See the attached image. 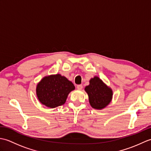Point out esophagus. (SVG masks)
<instances>
[{"instance_id":"34e87169","label":"esophagus","mask_w":151,"mask_h":151,"mask_svg":"<svg viewBox=\"0 0 151 151\" xmlns=\"http://www.w3.org/2000/svg\"><path fill=\"white\" fill-rule=\"evenodd\" d=\"M76 88H77L78 90H81V89L83 88V86H82V85L80 84V85H78L77 86H76Z\"/></svg>"}]
</instances>
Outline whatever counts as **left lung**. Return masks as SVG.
Here are the masks:
<instances>
[{
  "mask_svg": "<svg viewBox=\"0 0 151 151\" xmlns=\"http://www.w3.org/2000/svg\"><path fill=\"white\" fill-rule=\"evenodd\" d=\"M89 97V102L93 108L102 110L110 103L113 91L101 79L95 76L89 81V84L84 89Z\"/></svg>",
  "mask_w": 151,
  "mask_h": 151,
  "instance_id": "left-lung-1",
  "label": "left lung"
}]
</instances>
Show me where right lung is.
Wrapping results in <instances>:
<instances>
[{
	"mask_svg": "<svg viewBox=\"0 0 151 151\" xmlns=\"http://www.w3.org/2000/svg\"><path fill=\"white\" fill-rule=\"evenodd\" d=\"M75 89L73 83L60 74L48 75L36 86V95L41 104L54 108L65 104L70 91Z\"/></svg>",
	"mask_w": 151,
	"mask_h": 151,
	"instance_id": "right-lung-1",
	"label": "right lung"
}]
</instances>
